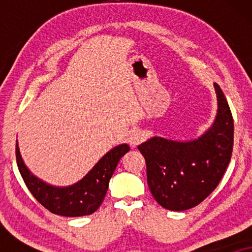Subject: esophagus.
<instances>
[{"label":"esophagus","mask_w":252,"mask_h":252,"mask_svg":"<svg viewBox=\"0 0 252 252\" xmlns=\"http://www.w3.org/2000/svg\"><path fill=\"white\" fill-rule=\"evenodd\" d=\"M143 140H144V135H143V133L141 132V130L136 129V130H132V132H130L128 142L132 147H136L137 144L142 142Z\"/></svg>","instance_id":"34e87169"}]
</instances>
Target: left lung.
<instances>
[{"label":"left lung","mask_w":252,"mask_h":252,"mask_svg":"<svg viewBox=\"0 0 252 252\" xmlns=\"http://www.w3.org/2000/svg\"><path fill=\"white\" fill-rule=\"evenodd\" d=\"M218 111L212 126L198 139L179 142L154 136L137 149L147 164V181L157 203L185 211L204 201L219 185L233 151L234 122L219 85Z\"/></svg>","instance_id":"left-lung-1"}]
</instances>
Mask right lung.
I'll return each instance as SVG.
<instances>
[{"label":"right lung","mask_w":252,"mask_h":252,"mask_svg":"<svg viewBox=\"0 0 252 252\" xmlns=\"http://www.w3.org/2000/svg\"><path fill=\"white\" fill-rule=\"evenodd\" d=\"M128 151V144L115 147L80 181L68 187L48 185L31 173L20 156L18 143H16V159L24 182L41 205L58 216L81 217L92 215L99 208L120 158Z\"/></svg>","instance_id":"obj_1"}]
</instances>
